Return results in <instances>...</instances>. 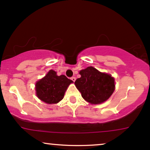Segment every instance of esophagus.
I'll use <instances>...</instances> for the list:
<instances>
[{
  "instance_id": "esophagus-1",
  "label": "esophagus",
  "mask_w": 150,
  "mask_h": 150,
  "mask_svg": "<svg viewBox=\"0 0 150 150\" xmlns=\"http://www.w3.org/2000/svg\"><path fill=\"white\" fill-rule=\"evenodd\" d=\"M71 80H72V81H74H74H76V77H71Z\"/></svg>"
}]
</instances>
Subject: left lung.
Masks as SVG:
<instances>
[{
    "label": "left lung",
    "mask_w": 150,
    "mask_h": 150,
    "mask_svg": "<svg viewBox=\"0 0 150 150\" xmlns=\"http://www.w3.org/2000/svg\"><path fill=\"white\" fill-rule=\"evenodd\" d=\"M81 78L74 84L88 102L99 104L108 99L115 90V80L111 75L98 71L93 67L81 70Z\"/></svg>",
    "instance_id": "8db88e82"
}]
</instances>
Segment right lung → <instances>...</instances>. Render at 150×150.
<instances>
[{"mask_svg":"<svg viewBox=\"0 0 150 150\" xmlns=\"http://www.w3.org/2000/svg\"><path fill=\"white\" fill-rule=\"evenodd\" d=\"M71 83L73 81L64 75L58 76L51 69L36 83V95L44 102L49 104L57 103L63 99L65 91Z\"/></svg>","mask_w":150,"mask_h":150,"instance_id":"add662e5","label":"right lung"}]
</instances>
